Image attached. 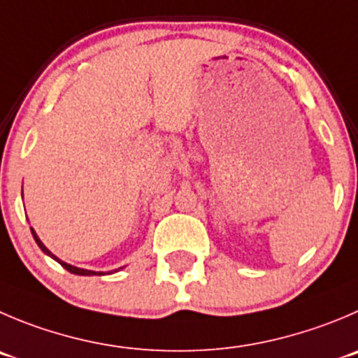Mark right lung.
Instances as JSON below:
<instances>
[{"label": "right lung", "instance_id": "right-lung-1", "mask_svg": "<svg viewBox=\"0 0 358 358\" xmlns=\"http://www.w3.org/2000/svg\"><path fill=\"white\" fill-rule=\"evenodd\" d=\"M31 234H33V237H35V241H36V244H38V248H40V250H42L43 253H45V255H49L50 258H54V260H56L57 264H59V265H63V267L66 268L68 272H71V274H77V275H105V274H110V272H96V271H87V268L75 267V265H70V264H66V262L59 260V258H57L56 255H52V253H50L49 250H47V248H45V244H43L42 241H40V237L36 236V232H35V230H33V228H31ZM121 268H122V267H121Z\"/></svg>", "mask_w": 358, "mask_h": 358}]
</instances>
